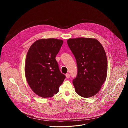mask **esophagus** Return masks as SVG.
Segmentation results:
<instances>
[{
  "instance_id": "obj_1",
  "label": "esophagus",
  "mask_w": 128,
  "mask_h": 128,
  "mask_svg": "<svg viewBox=\"0 0 128 128\" xmlns=\"http://www.w3.org/2000/svg\"><path fill=\"white\" fill-rule=\"evenodd\" d=\"M66 76L67 78H70V74H66Z\"/></svg>"
}]
</instances>
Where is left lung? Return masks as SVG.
I'll return each instance as SVG.
<instances>
[{"label":"left lung","mask_w":128,"mask_h":128,"mask_svg":"<svg viewBox=\"0 0 128 128\" xmlns=\"http://www.w3.org/2000/svg\"><path fill=\"white\" fill-rule=\"evenodd\" d=\"M76 61L78 73L73 84L78 94L84 98L96 95L107 76V60L104 49L96 39L80 38L67 40Z\"/></svg>","instance_id":"8db88e82"}]
</instances>
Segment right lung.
Here are the masks:
<instances>
[{
  "instance_id": "add662e5",
  "label": "right lung",
  "mask_w": 128,
  "mask_h": 128,
  "mask_svg": "<svg viewBox=\"0 0 128 128\" xmlns=\"http://www.w3.org/2000/svg\"><path fill=\"white\" fill-rule=\"evenodd\" d=\"M63 43L60 40L42 39L35 42L28 51L25 66L26 80L32 90L41 97L56 94L66 78L55 59Z\"/></svg>"
}]
</instances>
